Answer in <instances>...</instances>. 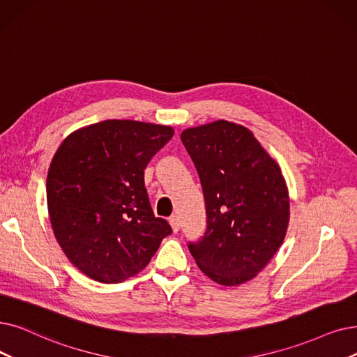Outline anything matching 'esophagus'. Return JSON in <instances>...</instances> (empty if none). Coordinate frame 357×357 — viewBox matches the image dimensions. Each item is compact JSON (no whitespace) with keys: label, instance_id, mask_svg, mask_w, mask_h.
<instances>
[{"label":"esophagus","instance_id":"obj_1","mask_svg":"<svg viewBox=\"0 0 357 357\" xmlns=\"http://www.w3.org/2000/svg\"><path fill=\"white\" fill-rule=\"evenodd\" d=\"M169 225H170V227H172V230L175 231V234H178L179 229H181V222L178 219V215L169 217Z\"/></svg>","mask_w":357,"mask_h":357}]
</instances>
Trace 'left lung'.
Returning a JSON list of instances; mask_svg holds the SVG:
<instances>
[{
    "instance_id": "obj_1",
    "label": "left lung",
    "mask_w": 357,
    "mask_h": 357,
    "mask_svg": "<svg viewBox=\"0 0 357 357\" xmlns=\"http://www.w3.org/2000/svg\"><path fill=\"white\" fill-rule=\"evenodd\" d=\"M206 199L204 238L190 243L198 268L222 286L264 270L282 246L290 197L282 169L241 123L219 119L181 132Z\"/></svg>"
}]
</instances>
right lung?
<instances>
[{"instance_id":"1","label":"right lung","mask_w":357,"mask_h":357,"mask_svg":"<svg viewBox=\"0 0 357 357\" xmlns=\"http://www.w3.org/2000/svg\"><path fill=\"white\" fill-rule=\"evenodd\" d=\"M174 128L106 119L73 131L55 151L46 201L67 258L100 283H121L147 267L172 229L156 217L144 169Z\"/></svg>"}]
</instances>
